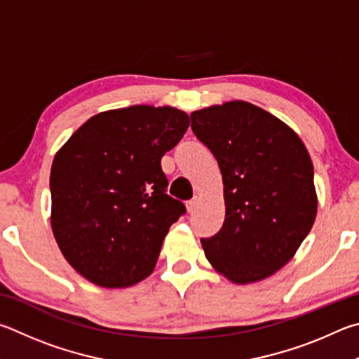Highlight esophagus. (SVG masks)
Returning a JSON list of instances; mask_svg holds the SVG:
<instances>
[{"label": "esophagus", "instance_id": "obj_1", "mask_svg": "<svg viewBox=\"0 0 359 359\" xmlns=\"http://www.w3.org/2000/svg\"><path fill=\"white\" fill-rule=\"evenodd\" d=\"M197 205H198V198L194 197L192 200H189V202L186 203V208H187V211H189V212H194V211H196V208H197Z\"/></svg>", "mask_w": 359, "mask_h": 359}]
</instances>
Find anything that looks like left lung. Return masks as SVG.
<instances>
[{"instance_id":"8db88e82","label":"left lung","mask_w":359,"mask_h":359,"mask_svg":"<svg viewBox=\"0 0 359 359\" xmlns=\"http://www.w3.org/2000/svg\"><path fill=\"white\" fill-rule=\"evenodd\" d=\"M191 119L224 181V225L202 240L206 259L233 284L266 279L293 259L316 222L311 156L292 128L244 100L192 111Z\"/></svg>"}]
</instances>
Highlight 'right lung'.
<instances>
[{
    "label": "right lung",
    "mask_w": 359,
    "mask_h": 359,
    "mask_svg": "<svg viewBox=\"0 0 359 359\" xmlns=\"http://www.w3.org/2000/svg\"><path fill=\"white\" fill-rule=\"evenodd\" d=\"M175 107L132 105L91 116L55 154L52 230L75 271L124 288L153 273L184 205L165 194L161 159L189 128Z\"/></svg>",
    "instance_id": "right-lung-1"
}]
</instances>
